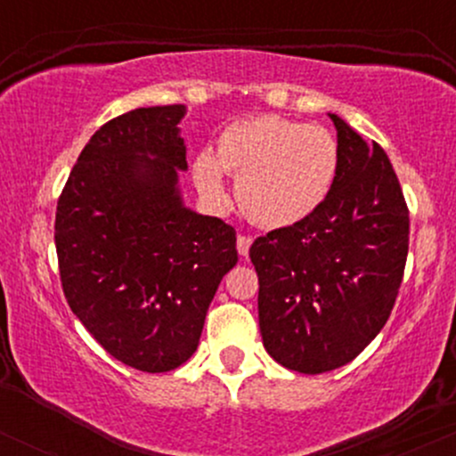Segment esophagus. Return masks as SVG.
<instances>
[{"instance_id":"obj_1","label":"esophagus","mask_w":456,"mask_h":456,"mask_svg":"<svg viewBox=\"0 0 456 456\" xmlns=\"http://www.w3.org/2000/svg\"><path fill=\"white\" fill-rule=\"evenodd\" d=\"M250 244H253V238H250V235H244V233L238 235V253L242 255V257H246V255H248Z\"/></svg>"}]
</instances>
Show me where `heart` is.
<instances>
[{
	"instance_id": "b5f03b06",
	"label": "heart",
	"mask_w": 456,
	"mask_h": 456,
	"mask_svg": "<svg viewBox=\"0 0 456 456\" xmlns=\"http://www.w3.org/2000/svg\"><path fill=\"white\" fill-rule=\"evenodd\" d=\"M338 171V141L328 128L279 115L229 124L216 151L199 154L192 177L212 206L229 201L223 174L233 175L240 210L259 227H289L326 201Z\"/></svg>"
}]
</instances>
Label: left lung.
<instances>
[{
	"mask_svg": "<svg viewBox=\"0 0 456 456\" xmlns=\"http://www.w3.org/2000/svg\"><path fill=\"white\" fill-rule=\"evenodd\" d=\"M330 118L338 171L328 199L248 250L259 276L264 347L305 375L352 362L378 337L399 296L410 248V210L386 151Z\"/></svg>",
	"mask_w": 456,
	"mask_h": 456,
	"instance_id": "8db88e82",
	"label": "left lung"
}]
</instances>
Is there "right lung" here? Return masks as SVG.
<instances>
[{
    "label": "right lung",
    "instance_id": "obj_1",
    "mask_svg": "<svg viewBox=\"0 0 456 456\" xmlns=\"http://www.w3.org/2000/svg\"><path fill=\"white\" fill-rule=\"evenodd\" d=\"M182 104H165L102 124L55 212L68 305L104 352L143 373L195 354L208 306L238 264L232 224L182 206Z\"/></svg>",
    "mask_w": 456,
    "mask_h": 456
}]
</instances>
